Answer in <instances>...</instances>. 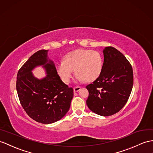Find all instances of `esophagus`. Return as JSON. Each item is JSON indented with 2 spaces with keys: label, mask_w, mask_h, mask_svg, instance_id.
Segmentation results:
<instances>
[{
  "label": "esophagus",
  "mask_w": 153,
  "mask_h": 153,
  "mask_svg": "<svg viewBox=\"0 0 153 153\" xmlns=\"http://www.w3.org/2000/svg\"><path fill=\"white\" fill-rule=\"evenodd\" d=\"M80 89H81V87H80V86H76V87H74V92L79 91V90H80Z\"/></svg>",
  "instance_id": "34e87169"
}]
</instances>
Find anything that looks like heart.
I'll list each match as a JSON object with an SVG mask.
<instances>
[{"label":"heart","mask_w":153,"mask_h":153,"mask_svg":"<svg viewBox=\"0 0 153 153\" xmlns=\"http://www.w3.org/2000/svg\"><path fill=\"white\" fill-rule=\"evenodd\" d=\"M103 62L102 56L97 51L78 49L67 54L64 61L56 64L57 73L65 84H69L74 75L77 74L79 81L92 82L101 73Z\"/></svg>","instance_id":"b5f03b06"}]
</instances>
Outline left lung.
Instances as JSON below:
<instances>
[{
    "label": "left lung",
    "mask_w": 153,
    "mask_h": 153,
    "mask_svg": "<svg viewBox=\"0 0 153 153\" xmlns=\"http://www.w3.org/2000/svg\"><path fill=\"white\" fill-rule=\"evenodd\" d=\"M103 54L101 73L86 86L89 91L86 104L94 113L110 116L127 102L133 86V70L128 59L114 47H105Z\"/></svg>",
    "instance_id": "left-lung-1"
}]
</instances>
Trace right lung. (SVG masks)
<instances>
[{"label":"right lung","instance_id":"right-lung-1","mask_svg":"<svg viewBox=\"0 0 153 153\" xmlns=\"http://www.w3.org/2000/svg\"><path fill=\"white\" fill-rule=\"evenodd\" d=\"M48 50L32 55L19 70L16 89L21 105L28 116L43 124L56 122L69 110L73 89L61 80L53 61L48 59ZM43 65L47 76L39 80L31 70Z\"/></svg>","mask_w":153,"mask_h":153}]
</instances>
